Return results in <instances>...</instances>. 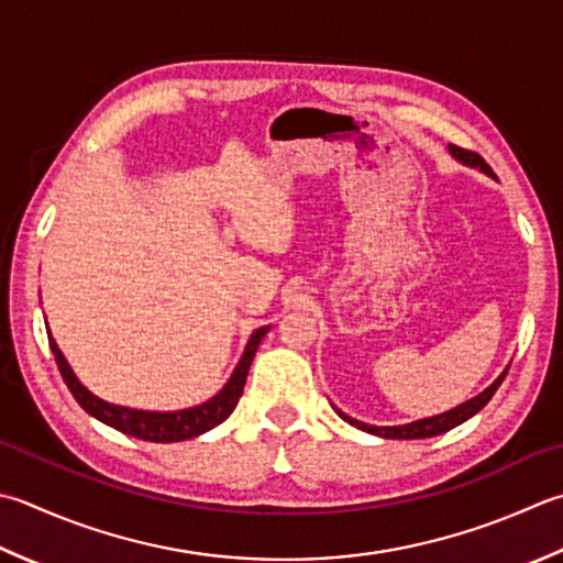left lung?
<instances>
[{"label": "left lung", "mask_w": 563, "mask_h": 563, "mask_svg": "<svg viewBox=\"0 0 563 563\" xmlns=\"http://www.w3.org/2000/svg\"><path fill=\"white\" fill-rule=\"evenodd\" d=\"M451 153H454V156H456L461 163L478 165L481 170H486L488 175H493L490 165H488L486 161H483V158L478 156V153L466 151V148H459V146H451ZM505 376H508V368L503 371V376H500L498 380H495V383L490 385V388H486L481 395H476V398H473V400H468V402H464V405H459V407H454V410H449V412H444V415L427 417V420L412 422V424H400V427H373V424H363V422H358V420H351V417L344 415V412H339V417H344V420H346L349 424H354V427L363 429V432L376 434V437H385V439H427V437H437V434L449 432V429H454V427L461 424V422H466L468 417H473L478 410H483V407H486L488 400L495 395V390L500 388V383H503Z\"/></svg>", "instance_id": "1"}]
</instances>
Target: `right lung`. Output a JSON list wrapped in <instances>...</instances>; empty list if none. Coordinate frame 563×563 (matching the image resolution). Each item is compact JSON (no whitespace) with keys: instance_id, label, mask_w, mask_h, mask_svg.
<instances>
[{"instance_id":"add662e5","label":"right lung","mask_w":563,"mask_h":563,"mask_svg":"<svg viewBox=\"0 0 563 563\" xmlns=\"http://www.w3.org/2000/svg\"><path fill=\"white\" fill-rule=\"evenodd\" d=\"M266 332H268V327H261L251 334L244 356H241L239 366L234 371V376L229 378V383L214 395L212 400L190 407V410H178V412L129 410V407H119V405H109L104 400H99L97 395H92L80 380L75 378V373L70 371L68 361L63 358L60 349H58V344H55L51 334H48V344H51V351L55 356V363H58V371H60L65 385H68L73 398L77 400V405H80L85 412L97 417L99 422L119 429V432L143 439V442L168 444V442H183V439H192L197 434H202V432H207V429H212L219 422H224L227 417L234 412L241 393H244V383L249 376L251 361H253V356H256V349L261 344V339L266 336Z\"/></svg>"}]
</instances>
